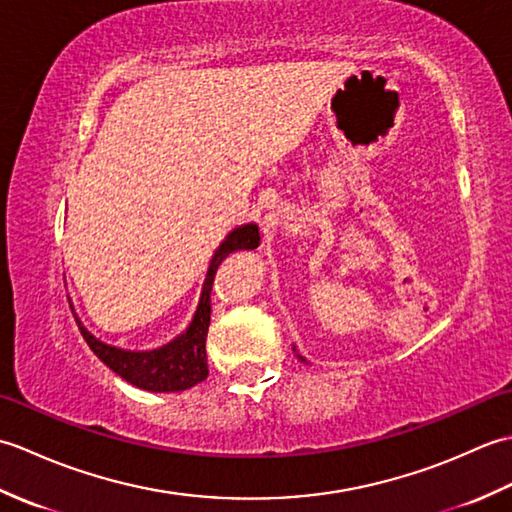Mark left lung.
<instances>
[{
  "instance_id": "1",
  "label": "left lung",
  "mask_w": 512,
  "mask_h": 512,
  "mask_svg": "<svg viewBox=\"0 0 512 512\" xmlns=\"http://www.w3.org/2000/svg\"><path fill=\"white\" fill-rule=\"evenodd\" d=\"M292 352H295V354H297V347H295V345H292ZM297 358H299V361H301V363H306V358H303L301 354H297Z\"/></svg>"
}]
</instances>
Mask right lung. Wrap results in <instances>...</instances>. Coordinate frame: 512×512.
Instances as JSON below:
<instances>
[{
  "label": "right lung",
  "mask_w": 512,
  "mask_h": 512,
  "mask_svg": "<svg viewBox=\"0 0 512 512\" xmlns=\"http://www.w3.org/2000/svg\"><path fill=\"white\" fill-rule=\"evenodd\" d=\"M259 246V228L257 224H242L233 228L224 237V242L215 248L211 257L209 270H206L198 308L193 312V319L187 325V330L178 334L169 343L154 347V350H123L101 339L85 328L81 319L72 314L76 325L83 334L85 343L90 350L101 358V361L121 376L127 383H132L138 389L156 391V394H171V391H184L193 385L202 383L209 376L206 367V334H209L211 323V286L215 270L235 250H253Z\"/></svg>",
  "instance_id": "1"
}]
</instances>
